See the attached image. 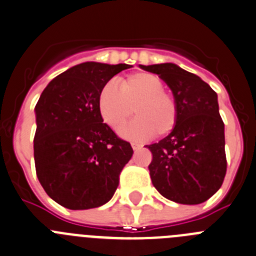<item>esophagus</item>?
<instances>
[{
  "instance_id": "esophagus-1",
  "label": "esophagus",
  "mask_w": 256,
  "mask_h": 256,
  "mask_svg": "<svg viewBox=\"0 0 256 256\" xmlns=\"http://www.w3.org/2000/svg\"><path fill=\"white\" fill-rule=\"evenodd\" d=\"M131 146H132L134 150H139V149L142 148V144H139V142H131Z\"/></svg>"
}]
</instances>
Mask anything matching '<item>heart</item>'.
<instances>
[{"label":"heart","instance_id":"obj_1","mask_svg":"<svg viewBox=\"0 0 256 256\" xmlns=\"http://www.w3.org/2000/svg\"><path fill=\"white\" fill-rule=\"evenodd\" d=\"M98 110L110 128L121 132L135 112L138 118L128 126L126 136L134 139L166 136L177 125L178 108L174 96L163 90V82L153 74L136 72L107 84L100 90Z\"/></svg>","mask_w":256,"mask_h":256}]
</instances>
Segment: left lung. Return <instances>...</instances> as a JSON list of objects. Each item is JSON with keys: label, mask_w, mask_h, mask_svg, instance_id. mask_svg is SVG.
I'll list each match as a JSON object with an SVG mask.
<instances>
[{"label": "left lung", "mask_w": 256, "mask_h": 256, "mask_svg": "<svg viewBox=\"0 0 256 256\" xmlns=\"http://www.w3.org/2000/svg\"><path fill=\"white\" fill-rule=\"evenodd\" d=\"M139 68L156 74L168 85L178 108L174 131L146 145L153 154L149 172L154 188L178 204L206 202L220 190L227 170L224 124L217 93L176 64Z\"/></svg>", "instance_id": "8db88e82"}]
</instances>
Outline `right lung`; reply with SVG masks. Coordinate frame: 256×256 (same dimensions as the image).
<instances>
[{
    "mask_svg": "<svg viewBox=\"0 0 256 256\" xmlns=\"http://www.w3.org/2000/svg\"><path fill=\"white\" fill-rule=\"evenodd\" d=\"M130 68L84 62L50 80L39 96L34 110L36 176L60 206L98 208L114 196L134 152L103 122L98 98L114 75Z\"/></svg>",
    "mask_w": 256,
    "mask_h": 256,
    "instance_id": "1",
    "label": "right lung"
}]
</instances>
